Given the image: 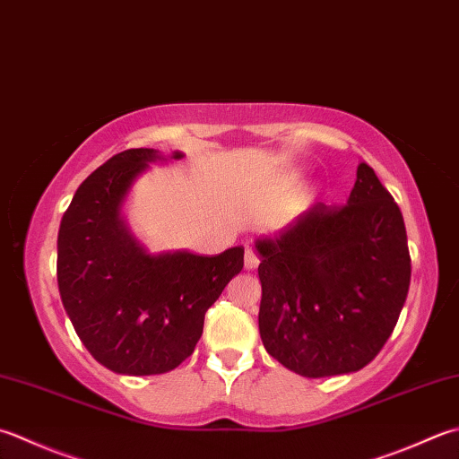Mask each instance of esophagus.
<instances>
[{
	"mask_svg": "<svg viewBox=\"0 0 459 459\" xmlns=\"http://www.w3.org/2000/svg\"><path fill=\"white\" fill-rule=\"evenodd\" d=\"M258 255L255 253L253 248H247V253H245V268L247 271H255V268L258 266Z\"/></svg>",
	"mask_w": 459,
	"mask_h": 459,
	"instance_id": "34e87169",
	"label": "esophagus"
}]
</instances>
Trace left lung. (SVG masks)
I'll return each mask as SVG.
<instances>
[{
    "label": "left lung",
    "mask_w": 459,
    "mask_h": 459,
    "mask_svg": "<svg viewBox=\"0 0 459 459\" xmlns=\"http://www.w3.org/2000/svg\"><path fill=\"white\" fill-rule=\"evenodd\" d=\"M266 352L307 378L370 364L400 318L410 250L400 206L358 165L348 203H316L274 238L256 240Z\"/></svg>",
    "instance_id": "left-lung-1"
}]
</instances>
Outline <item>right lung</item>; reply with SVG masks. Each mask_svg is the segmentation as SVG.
I'll return each mask as SVG.
<instances>
[{"label": "right lung", "instance_id": "add662e5", "mask_svg": "<svg viewBox=\"0 0 459 459\" xmlns=\"http://www.w3.org/2000/svg\"><path fill=\"white\" fill-rule=\"evenodd\" d=\"M157 159L155 149H127L93 170L57 237V284L71 325L99 364L127 376L165 374L186 360L204 312L245 264L242 247L217 256L149 255L133 238L121 203Z\"/></svg>", "mask_w": 459, "mask_h": 459}]
</instances>
